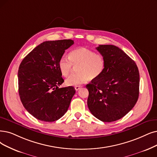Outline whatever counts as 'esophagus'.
Instances as JSON below:
<instances>
[{
	"label": "esophagus",
	"instance_id": "esophagus-1",
	"mask_svg": "<svg viewBox=\"0 0 157 157\" xmlns=\"http://www.w3.org/2000/svg\"><path fill=\"white\" fill-rule=\"evenodd\" d=\"M81 87H82V86H77L75 87V89L76 91H78V90H80V88H81Z\"/></svg>",
	"mask_w": 157,
	"mask_h": 157
}]
</instances>
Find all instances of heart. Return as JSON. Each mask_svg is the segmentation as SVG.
Wrapping results in <instances>:
<instances>
[{"mask_svg":"<svg viewBox=\"0 0 157 157\" xmlns=\"http://www.w3.org/2000/svg\"><path fill=\"white\" fill-rule=\"evenodd\" d=\"M74 67H77L76 74L72 75L66 80L70 86H77L91 79L98 78L105 67V59L102 54L86 48H79L69 54V59L62 57L59 62V67L62 76L68 77Z\"/></svg>","mask_w":157,"mask_h":157,"instance_id":"1","label":"heart"}]
</instances>
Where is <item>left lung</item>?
<instances>
[{
    "instance_id": "obj_1",
    "label": "left lung",
    "mask_w": 157,
    "mask_h": 157,
    "mask_svg": "<svg viewBox=\"0 0 157 157\" xmlns=\"http://www.w3.org/2000/svg\"><path fill=\"white\" fill-rule=\"evenodd\" d=\"M105 67L100 76L86 85L89 91L87 106L98 120L111 122L129 113L139 95L140 76L134 60L113 45H99Z\"/></svg>"
}]
</instances>
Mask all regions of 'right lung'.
<instances>
[{"label":"right lung","instance_id":"add662e5","mask_svg":"<svg viewBox=\"0 0 157 157\" xmlns=\"http://www.w3.org/2000/svg\"><path fill=\"white\" fill-rule=\"evenodd\" d=\"M73 40L45 41L22 60L18 71V93L29 113L38 120L54 122L63 116L75 93L73 86L61 87L64 82L59 62Z\"/></svg>","mask_w":157,"mask_h":157}]
</instances>
